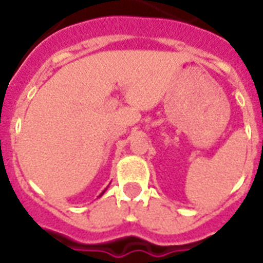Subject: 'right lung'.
Instances as JSON below:
<instances>
[{
  "mask_svg": "<svg viewBox=\"0 0 263 263\" xmlns=\"http://www.w3.org/2000/svg\"><path fill=\"white\" fill-rule=\"evenodd\" d=\"M105 191H106V190H105ZM105 191H103V192H105ZM103 192H102V194H103ZM102 194H101V195H102Z\"/></svg>",
  "mask_w": 263,
  "mask_h": 263,
  "instance_id": "add662e5",
  "label": "right lung"
}]
</instances>
